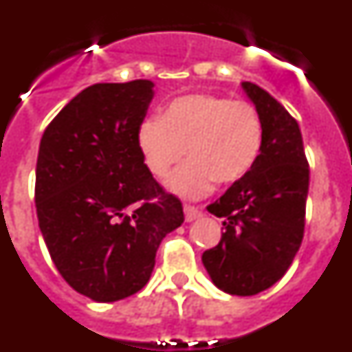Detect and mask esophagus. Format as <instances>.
Instances as JSON below:
<instances>
[{
	"mask_svg": "<svg viewBox=\"0 0 352 352\" xmlns=\"http://www.w3.org/2000/svg\"><path fill=\"white\" fill-rule=\"evenodd\" d=\"M183 213H185V220L186 222H192V220H195V219H199V217H201V210H199V208H195V206H188V204H186L185 208H183Z\"/></svg>",
	"mask_w": 352,
	"mask_h": 352,
	"instance_id": "1",
	"label": "esophagus"
}]
</instances>
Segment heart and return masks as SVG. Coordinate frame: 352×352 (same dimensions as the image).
Segmentation results:
<instances>
[{
	"label": "heart",
	"instance_id": "heart-1",
	"mask_svg": "<svg viewBox=\"0 0 352 352\" xmlns=\"http://www.w3.org/2000/svg\"><path fill=\"white\" fill-rule=\"evenodd\" d=\"M263 146V121L254 105L223 96L194 93L174 98L162 118L139 125L138 148L151 176L185 199H201L214 182L232 185L254 167Z\"/></svg>",
	"mask_w": 352,
	"mask_h": 352
}]
</instances>
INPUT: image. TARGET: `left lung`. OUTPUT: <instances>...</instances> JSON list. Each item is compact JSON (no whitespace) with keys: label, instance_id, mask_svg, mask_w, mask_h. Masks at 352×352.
Segmentation results:
<instances>
[{"label":"left lung","instance_id":"1","mask_svg":"<svg viewBox=\"0 0 352 352\" xmlns=\"http://www.w3.org/2000/svg\"><path fill=\"white\" fill-rule=\"evenodd\" d=\"M241 89L263 121V146L247 176L208 206L223 232L203 264L220 291L254 296L280 280L300 250L310 170L294 118L256 84Z\"/></svg>","mask_w":352,"mask_h":352}]
</instances>
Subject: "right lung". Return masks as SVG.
<instances>
[{
  "label": "right lung",
  "instance_id": "1",
  "mask_svg": "<svg viewBox=\"0 0 352 352\" xmlns=\"http://www.w3.org/2000/svg\"><path fill=\"white\" fill-rule=\"evenodd\" d=\"M155 84H93L40 141L35 203L51 259L93 301L123 300L148 284L158 245L183 223L179 199L146 169L138 130Z\"/></svg>",
  "mask_w": 352,
  "mask_h": 352
}]
</instances>
